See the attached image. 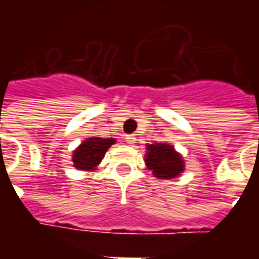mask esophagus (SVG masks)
<instances>
[{
	"instance_id": "1",
	"label": "esophagus",
	"mask_w": 259,
	"mask_h": 259,
	"mask_svg": "<svg viewBox=\"0 0 259 259\" xmlns=\"http://www.w3.org/2000/svg\"><path fill=\"white\" fill-rule=\"evenodd\" d=\"M126 141H127L129 144H135V143H136V136L135 135H127V136H126Z\"/></svg>"
}]
</instances>
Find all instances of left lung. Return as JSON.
I'll return each instance as SVG.
<instances>
[{
  "label": "left lung",
  "instance_id": "left-lung-1",
  "mask_svg": "<svg viewBox=\"0 0 259 259\" xmlns=\"http://www.w3.org/2000/svg\"><path fill=\"white\" fill-rule=\"evenodd\" d=\"M146 163L148 169H151L155 178L159 179H172L176 178L180 172H183V159L174 147L163 143L147 146Z\"/></svg>",
  "mask_w": 259,
  "mask_h": 259
}]
</instances>
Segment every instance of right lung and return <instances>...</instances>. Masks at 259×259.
<instances>
[{
    "label": "right lung",
    "mask_w": 259,
    "mask_h": 259,
    "mask_svg": "<svg viewBox=\"0 0 259 259\" xmlns=\"http://www.w3.org/2000/svg\"><path fill=\"white\" fill-rule=\"evenodd\" d=\"M113 143L115 139H101V137H91L89 140H84V143H81L73 154L74 168L81 170L94 169L101 162L102 157Z\"/></svg>",
    "instance_id": "right-lung-1"
}]
</instances>
